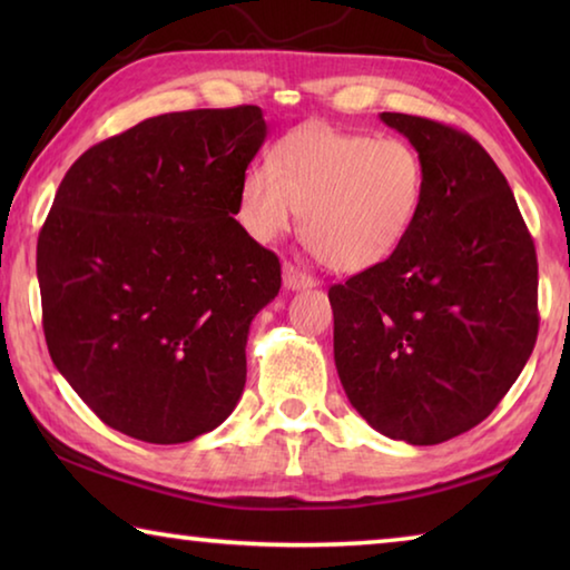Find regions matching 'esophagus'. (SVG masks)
I'll list each match as a JSON object with an SVG mask.
<instances>
[{"label": "esophagus", "mask_w": 570, "mask_h": 570, "mask_svg": "<svg viewBox=\"0 0 570 570\" xmlns=\"http://www.w3.org/2000/svg\"><path fill=\"white\" fill-rule=\"evenodd\" d=\"M284 286L288 292H304V288L316 286V278L304 274L302 268H296L294 264H284Z\"/></svg>", "instance_id": "esophagus-1"}]
</instances>
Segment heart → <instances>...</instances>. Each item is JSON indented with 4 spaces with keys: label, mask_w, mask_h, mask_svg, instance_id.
<instances>
[{
    "label": "heart",
    "mask_w": 570,
    "mask_h": 570,
    "mask_svg": "<svg viewBox=\"0 0 570 570\" xmlns=\"http://www.w3.org/2000/svg\"><path fill=\"white\" fill-rule=\"evenodd\" d=\"M424 200V163L410 142L306 122L276 142L238 183L236 218L272 244L304 214V240L340 274H362L397 254Z\"/></svg>",
    "instance_id": "heart-1"
}]
</instances>
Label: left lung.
<instances>
[{
    "mask_svg": "<svg viewBox=\"0 0 570 570\" xmlns=\"http://www.w3.org/2000/svg\"><path fill=\"white\" fill-rule=\"evenodd\" d=\"M424 163L410 236L330 288L352 407L392 440L438 445L488 417L538 336L535 246L495 160L468 132L382 112Z\"/></svg>",
    "mask_w": 570,
    "mask_h": 570,
    "instance_id": "1",
    "label": "left lung"
}]
</instances>
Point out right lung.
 <instances>
[{"instance_id":"obj_1","label":"right lung","mask_w":570,"mask_h":570,"mask_svg":"<svg viewBox=\"0 0 570 570\" xmlns=\"http://www.w3.org/2000/svg\"><path fill=\"white\" fill-rule=\"evenodd\" d=\"M264 140L256 105L158 115L57 188L37 240L47 350L122 435L178 445L240 400L248 326L282 288L274 250L234 218Z\"/></svg>"}]
</instances>
